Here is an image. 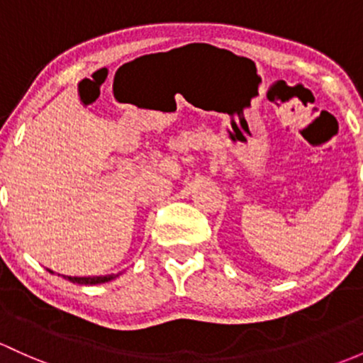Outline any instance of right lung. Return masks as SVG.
Segmentation results:
<instances>
[{
  "instance_id": "add662e5",
  "label": "right lung",
  "mask_w": 363,
  "mask_h": 363,
  "mask_svg": "<svg viewBox=\"0 0 363 363\" xmlns=\"http://www.w3.org/2000/svg\"><path fill=\"white\" fill-rule=\"evenodd\" d=\"M72 284L79 285H97V284H106V281L113 280L114 274H106V277H64Z\"/></svg>"
}]
</instances>
